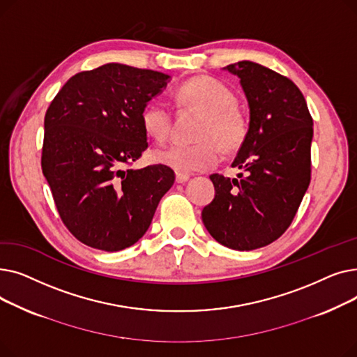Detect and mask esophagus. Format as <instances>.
<instances>
[{"label": "esophagus", "instance_id": "esophagus-1", "mask_svg": "<svg viewBox=\"0 0 357 357\" xmlns=\"http://www.w3.org/2000/svg\"><path fill=\"white\" fill-rule=\"evenodd\" d=\"M188 179H190V175H188V174H181V172L176 174V182H178V183H183V182H186Z\"/></svg>", "mask_w": 357, "mask_h": 357}]
</instances>
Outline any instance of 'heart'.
Wrapping results in <instances>:
<instances>
[{
  "instance_id": "1",
  "label": "heart",
  "mask_w": 357,
  "mask_h": 357,
  "mask_svg": "<svg viewBox=\"0 0 357 357\" xmlns=\"http://www.w3.org/2000/svg\"><path fill=\"white\" fill-rule=\"evenodd\" d=\"M178 105L204 112L197 143H174L158 150V162L186 174L207 171L218 165L222 150L233 153L246 142L249 120L236 102L234 92L221 81L199 75L181 84L175 91ZM144 133L159 143L166 142L172 127V109L162 100H153L140 114Z\"/></svg>"
}]
</instances>
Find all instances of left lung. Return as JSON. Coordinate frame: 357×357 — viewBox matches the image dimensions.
<instances>
[{"mask_svg": "<svg viewBox=\"0 0 357 357\" xmlns=\"http://www.w3.org/2000/svg\"><path fill=\"white\" fill-rule=\"evenodd\" d=\"M227 69L240 78L250 109L248 139L231 165L246 175L210 176L215 197L202 222L222 246L255 250L287 231L308 190L312 117L284 75L250 61Z\"/></svg>", "mask_w": 357, "mask_h": 357, "instance_id": "obj_1", "label": "left lung"}]
</instances>
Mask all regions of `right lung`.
I'll list each match as a JSON object with an SVG mask.
<instances>
[{
	"label": "right lung",
	"instance_id": "add662e5",
	"mask_svg": "<svg viewBox=\"0 0 357 357\" xmlns=\"http://www.w3.org/2000/svg\"><path fill=\"white\" fill-rule=\"evenodd\" d=\"M167 78L107 63L73 75L46 111L42 171L65 227L89 248L135 245L175 182L162 163L130 169L149 146L142 109Z\"/></svg>",
	"mask_w": 357,
	"mask_h": 357
}]
</instances>
